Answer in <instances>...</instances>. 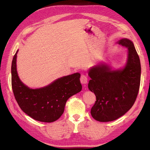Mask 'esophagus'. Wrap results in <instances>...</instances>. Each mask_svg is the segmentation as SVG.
<instances>
[{"instance_id": "34e87169", "label": "esophagus", "mask_w": 150, "mask_h": 150, "mask_svg": "<svg viewBox=\"0 0 150 150\" xmlns=\"http://www.w3.org/2000/svg\"><path fill=\"white\" fill-rule=\"evenodd\" d=\"M80 81H81V83H82V84H86V83H87L88 82V78H87V76L85 75V74H82L81 76V78H80Z\"/></svg>"}]
</instances>
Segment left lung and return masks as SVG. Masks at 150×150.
Instances as JSON below:
<instances>
[{
	"mask_svg": "<svg viewBox=\"0 0 150 150\" xmlns=\"http://www.w3.org/2000/svg\"><path fill=\"white\" fill-rule=\"evenodd\" d=\"M118 44L128 47V57L123 69L112 71L108 65L91 68L88 87L95 93L93 118L99 122L115 120L132 107L138 96L141 77L140 61L132 42L122 39Z\"/></svg>",
	"mask_w": 150,
	"mask_h": 150,
	"instance_id": "left-lung-1",
	"label": "left lung"
}]
</instances>
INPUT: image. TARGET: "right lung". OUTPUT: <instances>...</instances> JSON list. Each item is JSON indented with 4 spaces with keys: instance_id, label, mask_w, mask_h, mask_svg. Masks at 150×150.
<instances>
[{
    "instance_id": "right-lung-1",
    "label": "right lung",
    "mask_w": 150,
    "mask_h": 150,
    "mask_svg": "<svg viewBox=\"0 0 150 150\" xmlns=\"http://www.w3.org/2000/svg\"><path fill=\"white\" fill-rule=\"evenodd\" d=\"M11 67L12 88L16 102L22 111L35 120L53 122L64 112L65 103L71 96L82 89L79 73L59 78L47 87L32 89L20 80L16 71V54Z\"/></svg>"
}]
</instances>
